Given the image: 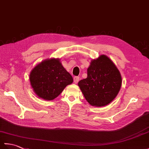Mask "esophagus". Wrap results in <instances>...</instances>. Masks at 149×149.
<instances>
[{
    "mask_svg": "<svg viewBox=\"0 0 149 149\" xmlns=\"http://www.w3.org/2000/svg\"><path fill=\"white\" fill-rule=\"evenodd\" d=\"M79 77H74V81L75 84H77L79 82Z\"/></svg>",
    "mask_w": 149,
    "mask_h": 149,
    "instance_id": "obj_1",
    "label": "esophagus"
}]
</instances>
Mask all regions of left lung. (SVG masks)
<instances>
[{"mask_svg":"<svg viewBox=\"0 0 149 149\" xmlns=\"http://www.w3.org/2000/svg\"><path fill=\"white\" fill-rule=\"evenodd\" d=\"M88 76L78 86L91 106L103 107L115 99L122 86V76L112 60L106 55L91 61Z\"/></svg>","mask_w":149,"mask_h":149,"instance_id":"left-lung-1","label":"left lung"}]
</instances>
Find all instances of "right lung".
<instances>
[{"label": "right lung", "instance_id": "obj_1", "mask_svg": "<svg viewBox=\"0 0 149 149\" xmlns=\"http://www.w3.org/2000/svg\"><path fill=\"white\" fill-rule=\"evenodd\" d=\"M29 81L36 95L46 100L56 99L74 81L58 58L47 59L38 64L30 73Z\"/></svg>", "mask_w": 149, "mask_h": 149}]
</instances>
